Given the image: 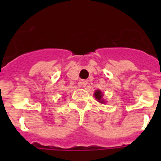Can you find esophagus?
<instances>
[{
    "instance_id": "obj_1",
    "label": "esophagus",
    "mask_w": 161,
    "mask_h": 161,
    "mask_svg": "<svg viewBox=\"0 0 161 161\" xmlns=\"http://www.w3.org/2000/svg\"><path fill=\"white\" fill-rule=\"evenodd\" d=\"M87 84H88V81L87 80H82L80 82V85L82 86V87H86Z\"/></svg>"
}]
</instances>
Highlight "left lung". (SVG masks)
Listing matches in <instances>:
<instances>
[{
    "mask_svg": "<svg viewBox=\"0 0 161 161\" xmlns=\"http://www.w3.org/2000/svg\"><path fill=\"white\" fill-rule=\"evenodd\" d=\"M103 93H102V92H101L100 90H96L95 93H94V97H95V98L97 99V100L99 102V103H104L105 102H104V100L103 99Z\"/></svg>",
    "mask_w": 161,
    "mask_h": 161,
    "instance_id": "1",
    "label": "left lung"
}]
</instances>
